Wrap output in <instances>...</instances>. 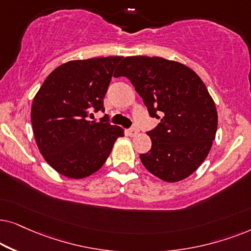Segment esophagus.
<instances>
[{"label": "esophagus", "mask_w": 251, "mask_h": 251, "mask_svg": "<svg viewBox=\"0 0 251 251\" xmlns=\"http://www.w3.org/2000/svg\"><path fill=\"white\" fill-rule=\"evenodd\" d=\"M138 132H139V128L136 127V126H132V127L128 129V134L131 136H134Z\"/></svg>", "instance_id": "34e87169"}]
</instances>
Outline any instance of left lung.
Wrapping results in <instances>:
<instances>
[{
    "mask_svg": "<svg viewBox=\"0 0 251 251\" xmlns=\"http://www.w3.org/2000/svg\"><path fill=\"white\" fill-rule=\"evenodd\" d=\"M143 100L149 116L159 119L147 134L148 152L140 159L150 173L176 182L195 172L215 140L218 115L201 78L181 63L160 57L131 56L118 66Z\"/></svg>",
    "mask_w": 251,
    "mask_h": 251,
    "instance_id": "8db88e82",
    "label": "left lung"
}]
</instances>
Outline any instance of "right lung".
Wrapping results in <instances>:
<instances>
[{
  "label": "right lung",
  "instance_id": "1",
  "mask_svg": "<svg viewBox=\"0 0 251 251\" xmlns=\"http://www.w3.org/2000/svg\"><path fill=\"white\" fill-rule=\"evenodd\" d=\"M122 56L71 61L47 76L32 104V126L40 152L61 175L81 179L98 171L124 129L106 119L105 93Z\"/></svg>",
  "mask_w": 251,
  "mask_h": 251
}]
</instances>
